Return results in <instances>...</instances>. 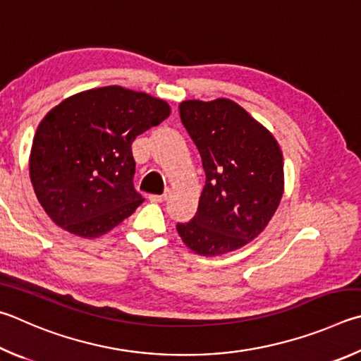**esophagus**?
<instances>
[{"mask_svg":"<svg viewBox=\"0 0 361 361\" xmlns=\"http://www.w3.org/2000/svg\"><path fill=\"white\" fill-rule=\"evenodd\" d=\"M149 200L154 201V203H163V201L168 200V193H163V195H150Z\"/></svg>","mask_w":361,"mask_h":361,"instance_id":"esophagus-1","label":"esophagus"}]
</instances>
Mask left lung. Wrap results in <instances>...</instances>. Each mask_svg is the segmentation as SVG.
I'll use <instances>...</instances> for the list:
<instances>
[{
  "label": "left lung",
  "instance_id": "obj_1",
  "mask_svg": "<svg viewBox=\"0 0 361 361\" xmlns=\"http://www.w3.org/2000/svg\"><path fill=\"white\" fill-rule=\"evenodd\" d=\"M180 120L206 173L198 212L177 233L198 255L244 247L267 228L283 195L282 150L267 126L228 98L187 99Z\"/></svg>",
  "mask_w": 361,
  "mask_h": 361
}]
</instances>
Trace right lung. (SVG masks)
<instances>
[{"label":"right lung","instance_id":"add662e5","mask_svg":"<svg viewBox=\"0 0 361 361\" xmlns=\"http://www.w3.org/2000/svg\"><path fill=\"white\" fill-rule=\"evenodd\" d=\"M171 114L164 99L120 85L75 93L50 109L33 137L30 179L54 224L98 238L144 198L133 187L137 135Z\"/></svg>","mask_w":361,"mask_h":361}]
</instances>
